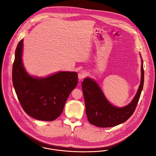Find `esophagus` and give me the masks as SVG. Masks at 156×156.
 Returning <instances> with one entry per match:
<instances>
[{
  "label": "esophagus",
  "mask_w": 156,
  "mask_h": 156,
  "mask_svg": "<svg viewBox=\"0 0 156 156\" xmlns=\"http://www.w3.org/2000/svg\"><path fill=\"white\" fill-rule=\"evenodd\" d=\"M87 75V73L84 70H82L80 71H79V74H78V77L79 80H82L83 79H84Z\"/></svg>",
  "instance_id": "1"
}]
</instances>
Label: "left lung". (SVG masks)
Instances as JSON below:
<instances>
[{
	"label": "left lung",
	"mask_w": 156,
	"mask_h": 156,
	"mask_svg": "<svg viewBox=\"0 0 156 156\" xmlns=\"http://www.w3.org/2000/svg\"><path fill=\"white\" fill-rule=\"evenodd\" d=\"M144 72L142 60L140 83L136 95L127 106L118 108L108 101L94 80L85 78L82 82V88L89 122L99 127H112L126 121L135 111L144 87Z\"/></svg>",
	"instance_id": "8db88e82"
}]
</instances>
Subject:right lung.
Segmentation results:
<instances>
[{
	"label": "right lung",
	"instance_id": "obj_1",
	"mask_svg": "<svg viewBox=\"0 0 156 156\" xmlns=\"http://www.w3.org/2000/svg\"><path fill=\"white\" fill-rule=\"evenodd\" d=\"M23 40L17 46L12 67V83L24 112L41 121L60 116L71 92L78 83L76 72L60 71L45 78L30 76L22 62Z\"/></svg>",
	"mask_w": 156,
	"mask_h": 156
}]
</instances>
